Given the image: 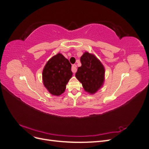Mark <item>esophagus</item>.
Returning a JSON list of instances; mask_svg holds the SVG:
<instances>
[{"mask_svg":"<svg viewBox=\"0 0 149 149\" xmlns=\"http://www.w3.org/2000/svg\"><path fill=\"white\" fill-rule=\"evenodd\" d=\"M76 68H77V66L76 65H72V68H71V70L73 71V73H75L76 71H77V69H76Z\"/></svg>","mask_w":149,"mask_h":149,"instance_id":"esophagus-1","label":"esophagus"}]
</instances>
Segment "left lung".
<instances>
[{"mask_svg":"<svg viewBox=\"0 0 149 149\" xmlns=\"http://www.w3.org/2000/svg\"><path fill=\"white\" fill-rule=\"evenodd\" d=\"M81 66L78 67L76 78L82 83L85 91L94 94L100 89L104 81V67L94 55L85 52L80 58Z\"/></svg>","mask_w":149,"mask_h":149,"instance_id":"left-lung-1","label":"left lung"}]
</instances>
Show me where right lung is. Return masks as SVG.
Returning <instances> with one entry per match:
<instances>
[{
    "instance_id": "add662e5",
    "label": "right lung",
    "mask_w": 149,
    "mask_h": 149,
    "mask_svg": "<svg viewBox=\"0 0 149 149\" xmlns=\"http://www.w3.org/2000/svg\"><path fill=\"white\" fill-rule=\"evenodd\" d=\"M71 65L69 60L61 53L53 56L45 66L43 83L49 93L60 96L65 91L66 86L72 77Z\"/></svg>"
}]
</instances>
